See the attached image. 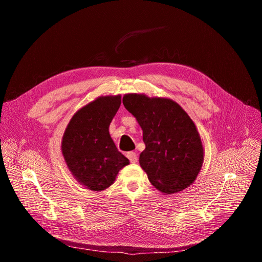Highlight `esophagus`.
<instances>
[{"label": "esophagus", "instance_id": "1", "mask_svg": "<svg viewBox=\"0 0 262 262\" xmlns=\"http://www.w3.org/2000/svg\"><path fill=\"white\" fill-rule=\"evenodd\" d=\"M127 158L129 159V161L132 163H136L138 161V157H137V155L135 154V152H128L127 154Z\"/></svg>", "mask_w": 262, "mask_h": 262}]
</instances>
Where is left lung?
I'll list each match as a JSON object with an SVG mask.
<instances>
[{
  "label": "left lung",
  "mask_w": 262,
  "mask_h": 262,
  "mask_svg": "<svg viewBox=\"0 0 262 262\" xmlns=\"http://www.w3.org/2000/svg\"><path fill=\"white\" fill-rule=\"evenodd\" d=\"M123 104L142 129L146 148L139 163L150 183L165 195L189 187L201 171L205 149L195 123L175 101L126 94Z\"/></svg>",
  "instance_id": "left-lung-1"
}]
</instances>
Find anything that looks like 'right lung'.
I'll return each instance as SVG.
<instances>
[{
  "label": "right lung",
  "mask_w": 262,
  "mask_h": 262,
  "mask_svg": "<svg viewBox=\"0 0 262 262\" xmlns=\"http://www.w3.org/2000/svg\"><path fill=\"white\" fill-rule=\"evenodd\" d=\"M121 99V95L101 96L80 107L63 135L61 150L67 167L76 181L92 191L108 188L129 164L108 133Z\"/></svg>",
  "instance_id": "obj_1"
}]
</instances>
